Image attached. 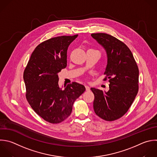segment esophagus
Listing matches in <instances>:
<instances>
[{
  "mask_svg": "<svg viewBox=\"0 0 157 157\" xmlns=\"http://www.w3.org/2000/svg\"><path fill=\"white\" fill-rule=\"evenodd\" d=\"M85 88H86V90L87 91H88L90 90V88L88 86H87V85L85 86Z\"/></svg>",
  "mask_w": 157,
  "mask_h": 157,
  "instance_id": "34e87169",
  "label": "esophagus"
}]
</instances>
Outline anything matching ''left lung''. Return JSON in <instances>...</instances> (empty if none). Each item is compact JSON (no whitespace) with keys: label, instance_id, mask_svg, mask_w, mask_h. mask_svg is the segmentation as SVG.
<instances>
[{"label":"left lung","instance_id":"8db88e82","mask_svg":"<svg viewBox=\"0 0 157 157\" xmlns=\"http://www.w3.org/2000/svg\"><path fill=\"white\" fill-rule=\"evenodd\" d=\"M91 36L107 53V64L104 80L109 78V90L91 88L94 95L95 113L106 121L123 116L133 102L139 90V69L129 48L117 38L105 33Z\"/></svg>","mask_w":157,"mask_h":157}]
</instances>
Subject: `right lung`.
Listing matches in <instances>:
<instances>
[{
	"label": "right lung",
	"instance_id": "right-lung-1",
	"mask_svg": "<svg viewBox=\"0 0 157 157\" xmlns=\"http://www.w3.org/2000/svg\"><path fill=\"white\" fill-rule=\"evenodd\" d=\"M78 35L59 36L40 44L25 69L26 98L33 109L45 121L56 124L71 113L74 101L85 91L77 82L64 90L58 85V74L67 66L69 45Z\"/></svg>",
	"mask_w": 157,
	"mask_h": 157
}]
</instances>
